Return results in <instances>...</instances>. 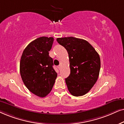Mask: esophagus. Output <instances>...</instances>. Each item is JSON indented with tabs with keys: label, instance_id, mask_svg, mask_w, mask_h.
I'll return each instance as SVG.
<instances>
[{
	"label": "esophagus",
	"instance_id": "obj_1",
	"mask_svg": "<svg viewBox=\"0 0 124 124\" xmlns=\"http://www.w3.org/2000/svg\"><path fill=\"white\" fill-rule=\"evenodd\" d=\"M61 68V65H59V66H58V69L59 70H60Z\"/></svg>",
	"mask_w": 124,
	"mask_h": 124
}]
</instances>
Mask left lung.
Masks as SVG:
<instances>
[{"instance_id": "obj_1", "label": "left lung", "mask_w": 124, "mask_h": 124, "mask_svg": "<svg viewBox=\"0 0 124 124\" xmlns=\"http://www.w3.org/2000/svg\"><path fill=\"white\" fill-rule=\"evenodd\" d=\"M69 54L70 74L65 79L69 91L74 96L86 94L98 80L100 69L99 54L88 41L73 37L58 38Z\"/></svg>"}]
</instances>
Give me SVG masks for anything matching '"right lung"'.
Segmentation results:
<instances>
[{
    "mask_svg": "<svg viewBox=\"0 0 124 124\" xmlns=\"http://www.w3.org/2000/svg\"><path fill=\"white\" fill-rule=\"evenodd\" d=\"M53 37H41L34 39L23 51L20 72L23 83L34 95L44 98L52 90L57 74L49 55Z\"/></svg>",
    "mask_w": 124,
    "mask_h": 124,
    "instance_id": "right-lung-1",
    "label": "right lung"
}]
</instances>
